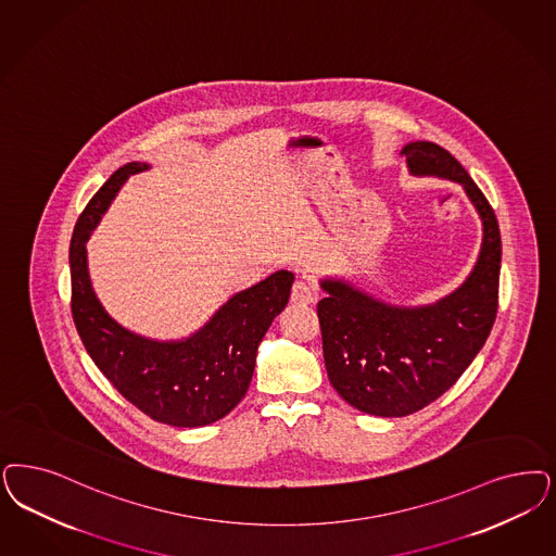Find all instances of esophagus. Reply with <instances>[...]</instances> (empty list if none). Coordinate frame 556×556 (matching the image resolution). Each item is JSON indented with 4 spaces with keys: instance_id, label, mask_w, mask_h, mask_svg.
Segmentation results:
<instances>
[{
    "instance_id": "34e87169",
    "label": "esophagus",
    "mask_w": 556,
    "mask_h": 556,
    "mask_svg": "<svg viewBox=\"0 0 556 556\" xmlns=\"http://www.w3.org/2000/svg\"><path fill=\"white\" fill-rule=\"evenodd\" d=\"M318 300V291L309 283V281H295L293 288H291V302L293 304H300V306H306V304H314Z\"/></svg>"
}]
</instances>
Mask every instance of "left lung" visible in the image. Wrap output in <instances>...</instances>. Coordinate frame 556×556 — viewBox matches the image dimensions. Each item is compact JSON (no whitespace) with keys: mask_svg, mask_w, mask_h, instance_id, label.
<instances>
[{"mask_svg":"<svg viewBox=\"0 0 556 556\" xmlns=\"http://www.w3.org/2000/svg\"><path fill=\"white\" fill-rule=\"evenodd\" d=\"M410 174L459 182L482 219L479 261L462 288L431 306H390L339 279L318 302L326 374L343 401L406 417L440 399L475 362L497 318L501 233L495 211L458 160L431 141L404 146Z\"/></svg>","mask_w":556,"mask_h":556,"instance_id":"8db88e82","label":"left lung"}]
</instances>
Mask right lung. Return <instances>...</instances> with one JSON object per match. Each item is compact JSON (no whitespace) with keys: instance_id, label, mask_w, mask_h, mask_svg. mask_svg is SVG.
Listing matches in <instances>:
<instances>
[{"instance_id":"right-lung-1","label":"right lung","mask_w":556,"mask_h":556,"mask_svg":"<svg viewBox=\"0 0 556 556\" xmlns=\"http://www.w3.org/2000/svg\"><path fill=\"white\" fill-rule=\"evenodd\" d=\"M148 168L143 162L125 164L81 211L70 247L72 316L88 355L129 403L153 421L203 427L224 419L244 399L258 343L288 306L293 273L277 270L236 293L185 341L160 343L115 323L90 283L86 240L121 185Z\"/></svg>"}]
</instances>
